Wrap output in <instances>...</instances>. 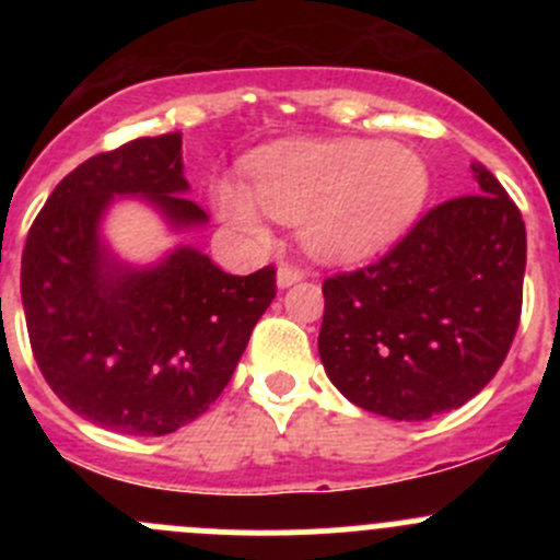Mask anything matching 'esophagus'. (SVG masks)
<instances>
[{
	"label": "esophagus",
	"instance_id": "34e87169",
	"mask_svg": "<svg viewBox=\"0 0 560 560\" xmlns=\"http://www.w3.org/2000/svg\"><path fill=\"white\" fill-rule=\"evenodd\" d=\"M303 279V270L298 268V265H279V273H276V284L281 287V290H284V287H292V284H298V281Z\"/></svg>",
	"mask_w": 560,
	"mask_h": 560
}]
</instances>
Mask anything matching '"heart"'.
<instances>
[{
	"label": "heart",
	"instance_id": "heart-1",
	"mask_svg": "<svg viewBox=\"0 0 560 560\" xmlns=\"http://www.w3.org/2000/svg\"><path fill=\"white\" fill-rule=\"evenodd\" d=\"M252 186L224 178L213 189L219 219L252 244L270 238L268 213L303 224V241L327 259H354L393 244L428 200L420 154L371 140L281 145L254 156Z\"/></svg>",
	"mask_w": 560,
	"mask_h": 560
}]
</instances>
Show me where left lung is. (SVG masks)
Instances as JSON below:
<instances>
[{
    "mask_svg": "<svg viewBox=\"0 0 560 560\" xmlns=\"http://www.w3.org/2000/svg\"><path fill=\"white\" fill-rule=\"evenodd\" d=\"M479 189L433 206L385 257L322 281L319 358L354 406L428 420L504 363L523 308L521 208L482 165Z\"/></svg>",
    "mask_w": 560,
    "mask_h": 560,
    "instance_id": "left-lung-1",
    "label": "left lung"
}]
</instances>
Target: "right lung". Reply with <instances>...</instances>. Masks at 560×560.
I'll list each match as a JSON object with an SVG mask.
<instances>
[{
    "label": "right lung",
    "instance_id": "right-lung-1",
    "mask_svg": "<svg viewBox=\"0 0 560 560\" xmlns=\"http://www.w3.org/2000/svg\"><path fill=\"white\" fill-rule=\"evenodd\" d=\"M180 171V132L92 156L50 191L21 257L45 382L75 415L129 436H165L206 415L276 298L273 265L233 276L189 246L149 270L107 257L97 224L113 195H143L175 228L206 222Z\"/></svg>",
    "mask_w": 560,
    "mask_h": 560
}]
</instances>
